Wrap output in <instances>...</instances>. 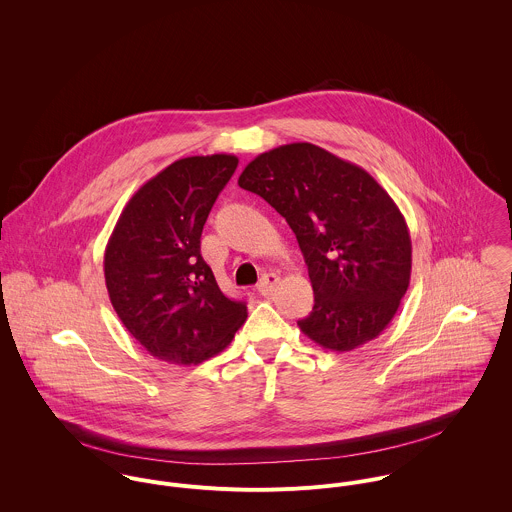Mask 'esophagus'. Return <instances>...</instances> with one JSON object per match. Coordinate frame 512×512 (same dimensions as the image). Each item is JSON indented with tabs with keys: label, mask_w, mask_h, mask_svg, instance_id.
<instances>
[{
	"label": "esophagus",
	"mask_w": 512,
	"mask_h": 512,
	"mask_svg": "<svg viewBox=\"0 0 512 512\" xmlns=\"http://www.w3.org/2000/svg\"><path fill=\"white\" fill-rule=\"evenodd\" d=\"M278 282H280V278H278L276 274H266V276L260 280V284H258V293H260V295H270V293L276 290Z\"/></svg>",
	"instance_id": "1"
}]
</instances>
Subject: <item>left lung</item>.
Masks as SVG:
<instances>
[{"label":"left lung","mask_w":512,"mask_h":512,"mask_svg":"<svg viewBox=\"0 0 512 512\" xmlns=\"http://www.w3.org/2000/svg\"><path fill=\"white\" fill-rule=\"evenodd\" d=\"M238 185L284 219L303 252L315 305L297 321L331 351H353L392 321L410 286L412 240L392 197L363 167L307 142L254 157Z\"/></svg>","instance_id":"obj_1"}]
</instances>
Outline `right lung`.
<instances>
[{
  "instance_id": "right-lung-1",
  "label": "right lung",
  "mask_w": 512,
  "mask_h": 512,
  "mask_svg": "<svg viewBox=\"0 0 512 512\" xmlns=\"http://www.w3.org/2000/svg\"><path fill=\"white\" fill-rule=\"evenodd\" d=\"M236 165L230 153L173 161L134 193L106 244L112 307L147 353L169 365L219 355L248 317L201 256L203 226Z\"/></svg>"
}]
</instances>
